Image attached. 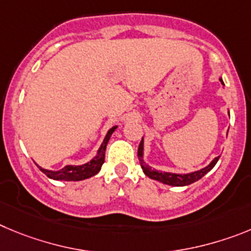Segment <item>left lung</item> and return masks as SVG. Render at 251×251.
<instances>
[{"label": "left lung", "instance_id": "obj_1", "mask_svg": "<svg viewBox=\"0 0 251 251\" xmlns=\"http://www.w3.org/2000/svg\"><path fill=\"white\" fill-rule=\"evenodd\" d=\"M221 83H223V80L220 78ZM144 139H141V142H140L139 149H137V157H139V161L141 164V168L142 171L145 173L146 176H149L150 179L153 180H157V181L162 182V184H166V185H171V186H186V185H190L193 182L198 181L200 180L204 175H206L211 169L215 166V164L218 162L219 157H215L213 161L210 162L207 165L206 168L201 169V170L195 171V173H191V174H171V173H162V171H157V170H152V169L149 166V165L145 164L144 159H142V155H144Z\"/></svg>", "mask_w": 251, "mask_h": 251}]
</instances>
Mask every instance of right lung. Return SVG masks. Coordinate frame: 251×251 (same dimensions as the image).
Returning a JSON list of instances; mask_svg holds the SVG:
<instances>
[{
    "label": "right lung",
    "instance_id": "1",
    "mask_svg": "<svg viewBox=\"0 0 251 251\" xmlns=\"http://www.w3.org/2000/svg\"><path fill=\"white\" fill-rule=\"evenodd\" d=\"M116 126L110 128L106 134L103 142L101 144L100 149L98 151V155L94 157L90 162L87 164L80 165V166H72V165H67L64 169H61L58 171H51L46 170V169L40 168V170L50 177V179L53 180H64V181H80V180L89 179L91 176L96 175V174L100 171L101 166H102L103 161H105V151H106V145L109 142L110 136L112 135V132L115 131Z\"/></svg>",
    "mask_w": 251,
    "mask_h": 251
}]
</instances>
